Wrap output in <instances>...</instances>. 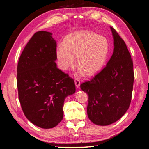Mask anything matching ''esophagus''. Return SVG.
Listing matches in <instances>:
<instances>
[{
  "mask_svg": "<svg viewBox=\"0 0 149 149\" xmlns=\"http://www.w3.org/2000/svg\"><path fill=\"white\" fill-rule=\"evenodd\" d=\"M74 83H75V85H76V87L79 88V86H80V80L79 79L75 78L74 79Z\"/></svg>",
  "mask_w": 149,
  "mask_h": 149,
  "instance_id": "obj_1",
  "label": "esophagus"
}]
</instances>
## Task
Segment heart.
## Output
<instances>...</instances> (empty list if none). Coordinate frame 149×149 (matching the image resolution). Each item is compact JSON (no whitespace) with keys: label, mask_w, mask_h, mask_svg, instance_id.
Returning a JSON list of instances; mask_svg holds the SVG:
<instances>
[{"label":"heart","mask_w":149,"mask_h":149,"mask_svg":"<svg viewBox=\"0 0 149 149\" xmlns=\"http://www.w3.org/2000/svg\"><path fill=\"white\" fill-rule=\"evenodd\" d=\"M109 53V43L106 37L89 31H78L65 38L63 44L56 48L58 65L63 70L77 63L88 75H93L104 66Z\"/></svg>","instance_id":"1"}]
</instances>
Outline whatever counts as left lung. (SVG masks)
<instances>
[{"label":"left lung","instance_id":"obj_1","mask_svg":"<svg viewBox=\"0 0 149 149\" xmlns=\"http://www.w3.org/2000/svg\"><path fill=\"white\" fill-rule=\"evenodd\" d=\"M114 52L106 66L94 78L81 84L88 94L87 113L94 124L115 123L129 109L132 98L134 73L133 62L124 40L111 26Z\"/></svg>","mask_w":149,"mask_h":149}]
</instances>
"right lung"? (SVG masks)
Listing matches in <instances>:
<instances>
[{
	"mask_svg": "<svg viewBox=\"0 0 149 149\" xmlns=\"http://www.w3.org/2000/svg\"><path fill=\"white\" fill-rule=\"evenodd\" d=\"M52 35L45 31L35 33L17 66L22 109L31 123L43 129L53 128L60 123L65 98L76 91L74 80L56 66V42Z\"/></svg>",
	"mask_w": 149,
	"mask_h": 149,
	"instance_id": "obj_1",
	"label": "right lung"
}]
</instances>
